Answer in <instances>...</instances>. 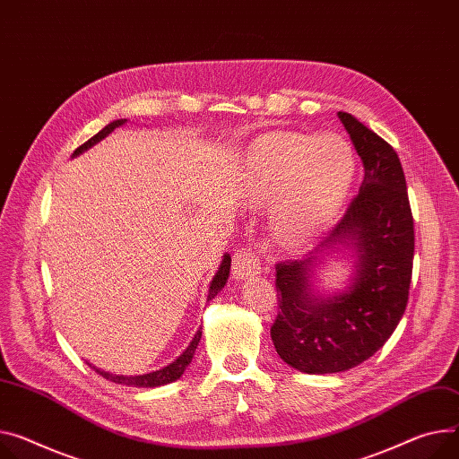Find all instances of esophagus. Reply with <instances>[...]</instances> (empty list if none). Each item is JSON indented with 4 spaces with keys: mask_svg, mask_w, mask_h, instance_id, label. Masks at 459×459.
Listing matches in <instances>:
<instances>
[{
    "mask_svg": "<svg viewBox=\"0 0 459 459\" xmlns=\"http://www.w3.org/2000/svg\"><path fill=\"white\" fill-rule=\"evenodd\" d=\"M231 273L237 281L248 279L252 275H259L261 273V263L259 259L250 252V250H238L233 255V266H231Z\"/></svg>",
    "mask_w": 459,
    "mask_h": 459,
    "instance_id": "esophagus-1",
    "label": "esophagus"
}]
</instances>
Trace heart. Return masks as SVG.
Here are the masks:
<instances>
[{
  "label": "heart",
  "instance_id": "1",
  "mask_svg": "<svg viewBox=\"0 0 459 459\" xmlns=\"http://www.w3.org/2000/svg\"><path fill=\"white\" fill-rule=\"evenodd\" d=\"M357 172L352 147L336 134L273 132L244 158L242 193L250 205L272 204L268 228L287 250L308 244L340 213Z\"/></svg>",
  "mask_w": 459,
  "mask_h": 459
}]
</instances>
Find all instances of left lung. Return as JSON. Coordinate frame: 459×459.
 <instances>
[{
  "label": "left lung",
  "instance_id": "1",
  "mask_svg": "<svg viewBox=\"0 0 459 459\" xmlns=\"http://www.w3.org/2000/svg\"><path fill=\"white\" fill-rule=\"evenodd\" d=\"M338 119L364 165L360 193L314 252L275 266L272 342L281 360L308 375L373 357L399 325L411 281L413 219L399 156L357 117ZM331 258H345L351 272L345 288L324 291L319 273Z\"/></svg>",
  "mask_w": 459,
  "mask_h": 459
}]
</instances>
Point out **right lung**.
<instances>
[{"instance_id":"right-lung-1","label":"right lung","mask_w":459,"mask_h":459,"mask_svg":"<svg viewBox=\"0 0 459 459\" xmlns=\"http://www.w3.org/2000/svg\"><path fill=\"white\" fill-rule=\"evenodd\" d=\"M126 121H128V119H116V121L108 123L100 132H97L91 139H88L84 145H81V147L74 152L72 158H77V156H81L82 152H86L88 149H91L93 145H97L99 141H102L104 137L110 135L117 126L126 125ZM230 266H231V257H230V254H224L217 273L213 275V279H211V283H209L207 301L213 299V298L224 289V285L228 283ZM200 338H202V329L196 331V334H195V338L191 340V343L186 347V351H184L182 355H180L178 359H176L174 362H170L169 366H165V368H161V369H156V371H151V373H143V375H114V373L102 371V369L91 366L90 362H88V366H90L91 369H95L100 377H104L107 380H112V382H116V384L132 385V387H158V385H165V384H170V382H174V380H178V378L184 375L186 368L191 364V360H193V357H195V351H196V347H198V343H200Z\"/></svg>"}]
</instances>
